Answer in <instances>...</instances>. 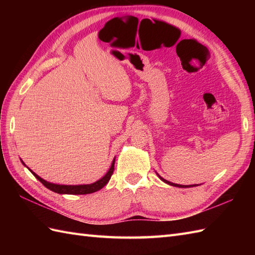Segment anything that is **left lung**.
Wrapping results in <instances>:
<instances>
[{
  "mask_svg": "<svg viewBox=\"0 0 255 255\" xmlns=\"http://www.w3.org/2000/svg\"><path fill=\"white\" fill-rule=\"evenodd\" d=\"M160 178H161V180L162 181H163V182H165L166 184H169V185H172V186H176V187H189V186H195V185H180V184H174V183H171V182H169V181H166V180H164V178L163 177H161L160 175H158Z\"/></svg>",
  "mask_w": 255,
  "mask_h": 255,
  "instance_id": "1",
  "label": "left lung"
}]
</instances>
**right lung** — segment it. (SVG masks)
<instances>
[{"instance_id": "add662e5", "label": "right lung", "mask_w": 255, "mask_h": 255, "mask_svg": "<svg viewBox=\"0 0 255 255\" xmlns=\"http://www.w3.org/2000/svg\"><path fill=\"white\" fill-rule=\"evenodd\" d=\"M23 163H24V162H23ZM114 164H115V159H114L111 169H110V171L106 173L105 176H103L101 180L96 181L93 184H88V185H58V184H52V183H49V182H47L45 180H42V178L38 176L36 173L32 172L30 169L29 170L38 181L44 184V186H46L48 189H50V191H52V192L58 193V194L85 195V194H91V193L100 191L101 188L104 187L106 184L110 182L111 177H112L113 173H114V167H115V166H114Z\"/></svg>"}]
</instances>
